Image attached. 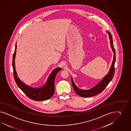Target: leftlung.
Wrapping results in <instances>:
<instances>
[{
	"mask_svg": "<svg viewBox=\"0 0 131 131\" xmlns=\"http://www.w3.org/2000/svg\"><path fill=\"white\" fill-rule=\"evenodd\" d=\"M107 34L109 35L111 48L114 53L113 60L111 64V67L110 68V71H108L107 74L103 78V79L99 83L96 84L94 87L90 89L86 90L80 89L77 87L73 81L72 78L71 77V83L74 91L78 95H80L82 97H91V96L97 95V94L102 92L105 89V88L107 87L108 84L110 83V82L112 80L113 77V76L114 75V72H115L114 64H115V60H116L115 50L113 46L112 35L110 32L107 31Z\"/></svg>",
	"mask_w": 131,
	"mask_h": 131,
	"instance_id": "left-lung-1",
	"label": "left lung"
}]
</instances>
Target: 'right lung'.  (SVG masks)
I'll use <instances>...</instances> for the list:
<instances>
[{"label": "right lung", "mask_w": 131, "mask_h": 131, "mask_svg": "<svg viewBox=\"0 0 131 131\" xmlns=\"http://www.w3.org/2000/svg\"><path fill=\"white\" fill-rule=\"evenodd\" d=\"M17 44L15 46V51L13 55L12 67L13 70V76L15 81L18 86L24 93L30 99L37 101H44L49 99L53 95L55 91V79L57 73L60 71V68H56L49 76L46 83L43 86L39 88H33L23 83L17 76L15 70V58L16 56Z\"/></svg>", "instance_id": "1"}]
</instances>
